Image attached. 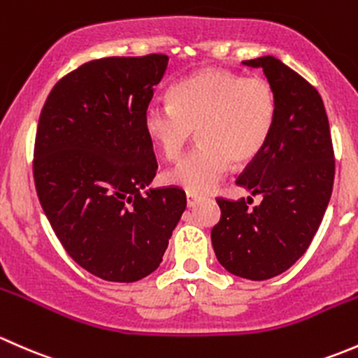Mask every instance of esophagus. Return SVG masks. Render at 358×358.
Returning a JSON list of instances; mask_svg holds the SVG:
<instances>
[{"label": "esophagus", "instance_id": "esophagus-1", "mask_svg": "<svg viewBox=\"0 0 358 358\" xmlns=\"http://www.w3.org/2000/svg\"><path fill=\"white\" fill-rule=\"evenodd\" d=\"M203 200V196L201 194H196V193H191V191H187L186 193V201H187V206H194L198 203V201Z\"/></svg>", "mask_w": 358, "mask_h": 358}]
</instances>
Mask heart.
Instances as JSON below:
<instances>
[{
  "label": "heart",
  "mask_w": 358,
  "mask_h": 358,
  "mask_svg": "<svg viewBox=\"0 0 358 358\" xmlns=\"http://www.w3.org/2000/svg\"><path fill=\"white\" fill-rule=\"evenodd\" d=\"M275 94L260 77L203 69L172 87V103L155 98L143 125L165 160H178L196 129L200 146L167 172L174 186L205 194L234 165L259 157L275 122Z\"/></svg>",
  "instance_id": "b5f03b06"
}]
</instances>
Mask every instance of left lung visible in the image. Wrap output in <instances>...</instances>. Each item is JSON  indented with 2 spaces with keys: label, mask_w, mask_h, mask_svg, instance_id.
Masks as SVG:
<instances>
[{
  "label": "left lung",
  "mask_w": 358,
  "mask_h": 358,
  "mask_svg": "<svg viewBox=\"0 0 358 358\" xmlns=\"http://www.w3.org/2000/svg\"><path fill=\"white\" fill-rule=\"evenodd\" d=\"M264 70L275 94V122L259 157L236 184L251 196L219 198L220 220L212 229L217 260L239 278L264 281L288 271L310 246L329 203L334 152L320 94L300 73L274 57L245 60Z\"/></svg>",
  "instance_id": "8db88e82"
}]
</instances>
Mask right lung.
I'll use <instances>...</instances> for the list:
<instances>
[{
  "label": "right lung",
  "instance_id": "add662e5",
  "mask_svg": "<svg viewBox=\"0 0 358 358\" xmlns=\"http://www.w3.org/2000/svg\"><path fill=\"white\" fill-rule=\"evenodd\" d=\"M167 55L87 62L58 80L39 115L34 182L64 248L99 279L134 282L160 265L186 208L157 174L143 113Z\"/></svg>",
  "mask_w": 358,
  "mask_h": 358
}]
</instances>
